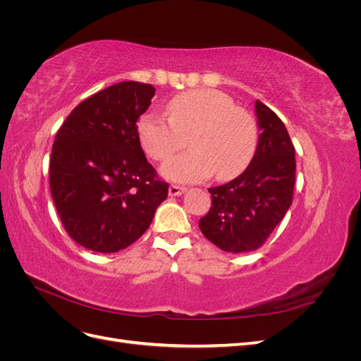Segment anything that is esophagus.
Returning a JSON list of instances; mask_svg holds the SVG:
<instances>
[{"label": "esophagus", "mask_w": 361, "mask_h": 361, "mask_svg": "<svg viewBox=\"0 0 361 361\" xmlns=\"http://www.w3.org/2000/svg\"><path fill=\"white\" fill-rule=\"evenodd\" d=\"M185 191H187V188L179 187V185H170V188H169V194L171 195V197H178V195H182Z\"/></svg>", "instance_id": "esophagus-1"}]
</instances>
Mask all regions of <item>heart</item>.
I'll return each instance as SVG.
<instances>
[{"label":"heart","mask_w":361,"mask_h":361,"mask_svg":"<svg viewBox=\"0 0 361 361\" xmlns=\"http://www.w3.org/2000/svg\"><path fill=\"white\" fill-rule=\"evenodd\" d=\"M169 117L146 113L138 122V137L146 154L167 159L185 145L190 152L164 162L161 173L174 182L191 183L211 178L228 180L241 174L255 157L257 126L231 96L212 89L179 93L167 104Z\"/></svg>","instance_id":"heart-1"}]
</instances>
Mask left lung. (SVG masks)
I'll use <instances>...</instances> for the list:
<instances>
[{
    "mask_svg": "<svg viewBox=\"0 0 361 361\" xmlns=\"http://www.w3.org/2000/svg\"><path fill=\"white\" fill-rule=\"evenodd\" d=\"M255 111L260 134L253 159L233 180L209 188L212 206L199 221L202 233L228 253L264 245L292 204L295 149L288 129L260 101Z\"/></svg>",
    "mask_w": 361,
    "mask_h": 361,
    "instance_id": "8db88e82",
    "label": "left lung"
}]
</instances>
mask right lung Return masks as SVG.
I'll return each instance as SVG.
<instances>
[{
    "instance_id": "add662e5",
    "label": "right lung",
    "mask_w": 361,
    "mask_h": 361,
    "mask_svg": "<svg viewBox=\"0 0 361 361\" xmlns=\"http://www.w3.org/2000/svg\"><path fill=\"white\" fill-rule=\"evenodd\" d=\"M155 87L123 81L87 97L54 141L49 187L71 238L97 253H116L143 235L169 183L157 179L140 145L137 120Z\"/></svg>"
}]
</instances>
